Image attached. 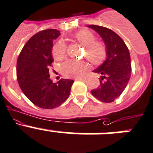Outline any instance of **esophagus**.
<instances>
[{
	"label": "esophagus",
	"mask_w": 153,
	"mask_h": 153,
	"mask_svg": "<svg viewBox=\"0 0 153 153\" xmlns=\"http://www.w3.org/2000/svg\"><path fill=\"white\" fill-rule=\"evenodd\" d=\"M85 79H86V78H82V77H81V78H75V81H81V80H85Z\"/></svg>",
	"instance_id": "34e87169"
}]
</instances>
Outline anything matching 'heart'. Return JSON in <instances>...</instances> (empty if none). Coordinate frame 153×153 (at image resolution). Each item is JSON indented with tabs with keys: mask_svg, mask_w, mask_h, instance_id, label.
Masks as SVG:
<instances>
[{
	"mask_svg": "<svg viewBox=\"0 0 153 153\" xmlns=\"http://www.w3.org/2000/svg\"><path fill=\"white\" fill-rule=\"evenodd\" d=\"M75 38L85 47V56L93 64H99L105 59L106 51L102 43L95 41L96 38L89 30H81ZM66 54V45L62 41H57L52 48V55L56 60L64 59ZM87 69L86 62L68 59L62 63L61 70L64 75L69 78H78L83 75Z\"/></svg>",
	"mask_w": 153,
	"mask_h": 153,
	"instance_id": "obj_1",
	"label": "heart"
}]
</instances>
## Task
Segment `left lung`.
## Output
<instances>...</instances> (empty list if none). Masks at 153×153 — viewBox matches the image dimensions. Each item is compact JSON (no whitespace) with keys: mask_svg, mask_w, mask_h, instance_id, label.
Listing matches in <instances>:
<instances>
[{"mask_svg":"<svg viewBox=\"0 0 153 153\" xmlns=\"http://www.w3.org/2000/svg\"><path fill=\"white\" fill-rule=\"evenodd\" d=\"M88 27L97 31L104 41L106 59L93 72L100 74V85L91 91L94 97L104 102H112L122 94L131 74L130 53L123 40L115 31L100 25Z\"/></svg>","mask_w":153,"mask_h":153,"instance_id":"obj_1","label":"left lung"}]
</instances>
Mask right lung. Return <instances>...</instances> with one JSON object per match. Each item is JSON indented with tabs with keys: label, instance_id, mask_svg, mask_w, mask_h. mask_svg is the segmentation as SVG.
<instances>
[{
	"label": "right lung",
	"instance_id": "add662e5",
	"mask_svg": "<svg viewBox=\"0 0 153 153\" xmlns=\"http://www.w3.org/2000/svg\"><path fill=\"white\" fill-rule=\"evenodd\" d=\"M60 35L56 29L35 34L24 45L17 59V81L32 103L42 109L56 108L68 97L73 80L62 79L53 83L49 68L53 62V41Z\"/></svg>",
	"mask_w": 153,
	"mask_h": 153
}]
</instances>
